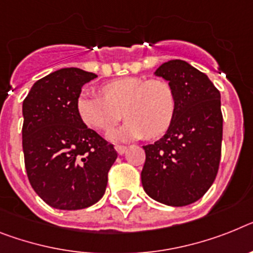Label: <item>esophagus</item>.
<instances>
[{
	"label": "esophagus",
	"mask_w": 253,
	"mask_h": 253,
	"mask_svg": "<svg viewBox=\"0 0 253 253\" xmlns=\"http://www.w3.org/2000/svg\"><path fill=\"white\" fill-rule=\"evenodd\" d=\"M126 149H127L126 145H121V144H117L116 145V150L118 154H123V153L126 152Z\"/></svg>",
	"instance_id": "esophagus-1"
}]
</instances>
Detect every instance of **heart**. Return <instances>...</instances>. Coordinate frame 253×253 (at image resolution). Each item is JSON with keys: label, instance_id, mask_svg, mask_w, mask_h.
Listing matches in <instances>:
<instances>
[{"label": "heart", "instance_id": "obj_1", "mask_svg": "<svg viewBox=\"0 0 253 253\" xmlns=\"http://www.w3.org/2000/svg\"><path fill=\"white\" fill-rule=\"evenodd\" d=\"M101 96L82 94L77 99L81 121L96 131H110L123 116L127 121L110 133L113 140L150 139L166 133L175 120L177 97L169 81L161 78L123 77L100 88Z\"/></svg>", "mask_w": 253, "mask_h": 253}]
</instances>
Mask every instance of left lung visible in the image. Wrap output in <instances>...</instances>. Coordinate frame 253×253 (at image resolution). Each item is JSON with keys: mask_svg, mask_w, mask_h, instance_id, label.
I'll return each mask as SVG.
<instances>
[{"mask_svg": "<svg viewBox=\"0 0 253 253\" xmlns=\"http://www.w3.org/2000/svg\"><path fill=\"white\" fill-rule=\"evenodd\" d=\"M156 74L173 87L177 110L165 136L143 146L141 182L154 201L181 207L202 198L217 175L222 141L220 91L184 60L167 61Z\"/></svg>", "mask_w": 253, "mask_h": 253, "instance_id": "obj_1", "label": "left lung"}]
</instances>
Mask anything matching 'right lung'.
I'll return each mask as SVG.
<instances>
[{
  "label": "right lung",
  "instance_id": "add662e5",
  "mask_svg": "<svg viewBox=\"0 0 253 253\" xmlns=\"http://www.w3.org/2000/svg\"><path fill=\"white\" fill-rule=\"evenodd\" d=\"M95 73L64 68L38 80L23 101L27 176L48 206L82 210L105 193L117 159L113 144L81 121L77 99Z\"/></svg>",
  "mask_w": 253,
  "mask_h": 253
}]
</instances>
